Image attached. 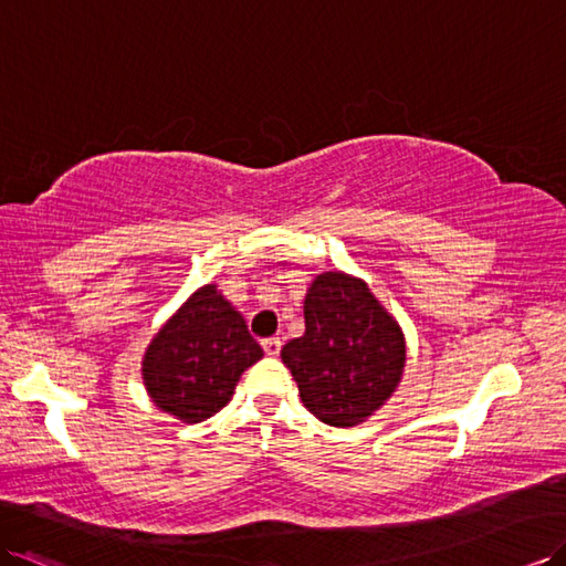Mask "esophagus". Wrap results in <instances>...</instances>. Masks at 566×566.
Instances as JSON below:
<instances>
[{"label": "esophagus", "instance_id": "1", "mask_svg": "<svg viewBox=\"0 0 566 566\" xmlns=\"http://www.w3.org/2000/svg\"><path fill=\"white\" fill-rule=\"evenodd\" d=\"M281 346H283L281 338H275V336L261 340V348H264L266 355H279V353H281Z\"/></svg>", "mask_w": 566, "mask_h": 566}]
</instances>
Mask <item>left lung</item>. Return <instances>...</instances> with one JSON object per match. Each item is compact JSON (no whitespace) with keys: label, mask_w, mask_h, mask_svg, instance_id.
<instances>
[{"label":"left lung","mask_w":566,"mask_h":566,"mask_svg":"<svg viewBox=\"0 0 566 566\" xmlns=\"http://www.w3.org/2000/svg\"><path fill=\"white\" fill-rule=\"evenodd\" d=\"M281 357L312 416L353 427L396 391L406 340L363 281L328 271L305 297V336L287 340Z\"/></svg>","instance_id":"1"}]
</instances>
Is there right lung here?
Wrapping results in <instances>:
<instances>
[{"label":"right lung","instance_id":"right-lung-1","mask_svg":"<svg viewBox=\"0 0 566 566\" xmlns=\"http://www.w3.org/2000/svg\"><path fill=\"white\" fill-rule=\"evenodd\" d=\"M261 355L242 314L216 285H203L150 340L144 384L158 408L182 422H201L230 401L242 371Z\"/></svg>","mask_w":566,"mask_h":566}]
</instances>
